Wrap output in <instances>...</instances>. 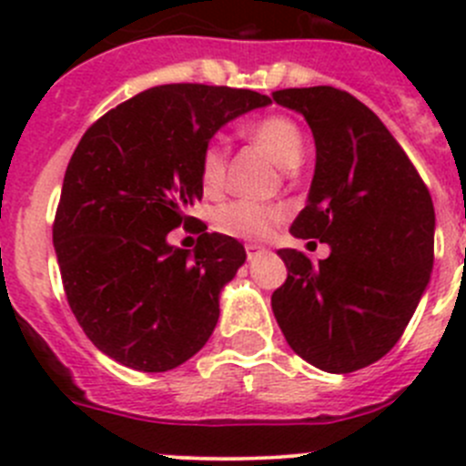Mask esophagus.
<instances>
[{
  "mask_svg": "<svg viewBox=\"0 0 466 466\" xmlns=\"http://www.w3.org/2000/svg\"><path fill=\"white\" fill-rule=\"evenodd\" d=\"M261 252H266V250H263L261 246H257V243H246V255H248V259H250V261L257 259Z\"/></svg>",
  "mask_w": 466,
  "mask_h": 466,
  "instance_id": "34e87169",
  "label": "esophagus"
}]
</instances>
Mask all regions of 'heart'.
<instances>
[{
    "mask_svg": "<svg viewBox=\"0 0 466 466\" xmlns=\"http://www.w3.org/2000/svg\"><path fill=\"white\" fill-rule=\"evenodd\" d=\"M246 133L284 168L298 167L302 159L304 135L290 116H263V119L252 121ZM225 180H228V146L220 139H211L200 155V182L205 191L216 194L223 189ZM281 218H284V211L275 205L255 203V200H229L216 207L214 228L228 237L263 238Z\"/></svg>",
    "mask_w": 466,
    "mask_h": 466,
    "instance_id": "heart-1",
    "label": "heart"
}]
</instances>
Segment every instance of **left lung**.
Segmentation results:
<instances>
[{
	"label": "left lung",
	"mask_w": 466,
	"mask_h": 466,
	"mask_svg": "<svg viewBox=\"0 0 466 466\" xmlns=\"http://www.w3.org/2000/svg\"><path fill=\"white\" fill-rule=\"evenodd\" d=\"M272 101L304 115L316 139V176L290 232L331 248L318 263L279 250L289 277L272 313L307 363L356 372L397 345L429 284L433 200L406 150L350 92L289 87Z\"/></svg>",
	"instance_id": "obj_1"
}]
</instances>
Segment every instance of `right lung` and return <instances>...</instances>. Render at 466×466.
Here are the masks:
<instances>
[{"label": "right lung", "instance_id": "1", "mask_svg": "<svg viewBox=\"0 0 466 466\" xmlns=\"http://www.w3.org/2000/svg\"><path fill=\"white\" fill-rule=\"evenodd\" d=\"M266 94L200 83L150 87L94 121L74 150L54 218V248L72 313L103 354L167 372L205 347L220 289L246 261L225 234L189 250L167 237L198 218L200 155Z\"/></svg>", "mask_w": 466, "mask_h": 466}]
</instances>
